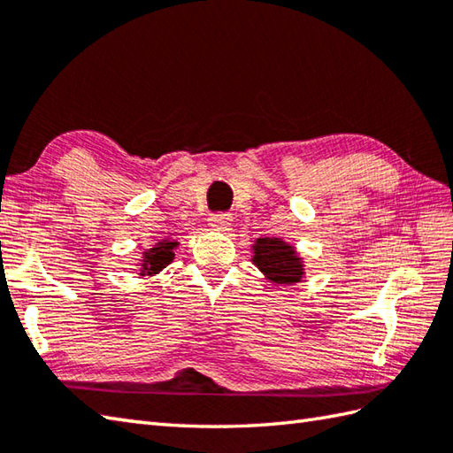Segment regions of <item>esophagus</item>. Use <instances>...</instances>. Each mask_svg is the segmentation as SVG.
Segmentation results:
<instances>
[{"label": "esophagus", "instance_id": "1", "mask_svg": "<svg viewBox=\"0 0 453 453\" xmlns=\"http://www.w3.org/2000/svg\"><path fill=\"white\" fill-rule=\"evenodd\" d=\"M210 226L216 227V229H229L232 227V214H227V211H216V214H211L208 218Z\"/></svg>", "mask_w": 453, "mask_h": 453}]
</instances>
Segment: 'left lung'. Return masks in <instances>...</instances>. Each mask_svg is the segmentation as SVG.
<instances>
[{
  "instance_id": "1",
  "label": "left lung",
  "mask_w": 453,
  "mask_h": 453,
  "mask_svg": "<svg viewBox=\"0 0 453 453\" xmlns=\"http://www.w3.org/2000/svg\"><path fill=\"white\" fill-rule=\"evenodd\" d=\"M255 265L278 284L297 282L302 278V263L286 245L278 239H258L255 245Z\"/></svg>"
}]
</instances>
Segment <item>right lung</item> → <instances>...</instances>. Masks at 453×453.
I'll return each instance as SVG.
<instances>
[{
  "instance_id": "1",
  "label": "right lung",
  "mask_w": 453,
  "mask_h": 453,
  "mask_svg": "<svg viewBox=\"0 0 453 453\" xmlns=\"http://www.w3.org/2000/svg\"><path fill=\"white\" fill-rule=\"evenodd\" d=\"M177 243L171 242H159L157 247H153L150 253H146V261H143V271L148 274H156L159 273L163 266H167L173 261V249H175Z\"/></svg>"
}]
</instances>
